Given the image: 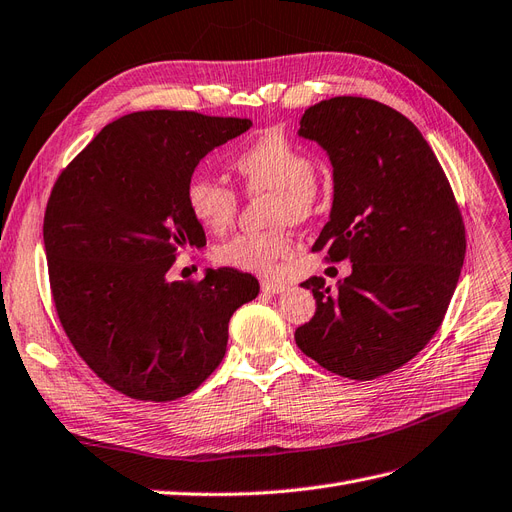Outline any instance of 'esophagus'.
Masks as SVG:
<instances>
[{"label":"esophagus","mask_w":512,"mask_h":512,"mask_svg":"<svg viewBox=\"0 0 512 512\" xmlns=\"http://www.w3.org/2000/svg\"><path fill=\"white\" fill-rule=\"evenodd\" d=\"M260 288H262V292H269V294H282V292L290 290L288 284H280V282H262Z\"/></svg>","instance_id":"obj_1"}]
</instances>
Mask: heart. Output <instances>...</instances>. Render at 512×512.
Masks as SVG:
<instances>
[{
	"mask_svg": "<svg viewBox=\"0 0 512 512\" xmlns=\"http://www.w3.org/2000/svg\"><path fill=\"white\" fill-rule=\"evenodd\" d=\"M230 166L250 194H271L265 232H243L213 247V258L226 267L250 273H273L292 250L284 222L301 224L316 211V160L282 132L271 130L232 156ZM185 205L192 218L211 232L226 230L237 215L239 198L220 179L194 175L185 188Z\"/></svg>",
	"mask_w": 512,
	"mask_h": 512,
	"instance_id": "b5f03b06",
	"label": "heart"
}]
</instances>
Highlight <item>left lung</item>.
Wrapping results in <instances>:
<instances>
[{"mask_svg":"<svg viewBox=\"0 0 512 512\" xmlns=\"http://www.w3.org/2000/svg\"><path fill=\"white\" fill-rule=\"evenodd\" d=\"M299 136L333 166V207L312 250L350 260L335 288L322 277L316 314L294 342L324 369L374 380L421 352L451 303L466 228L444 170L414 123L376 100L337 96L309 106Z\"/></svg>","mask_w":512,"mask_h":512,"instance_id":"obj_1","label":"left lung"}]
</instances>
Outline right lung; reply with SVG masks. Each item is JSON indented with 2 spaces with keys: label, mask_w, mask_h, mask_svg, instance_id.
I'll return each instance as SVG.
<instances>
[{
  "label": "right lung",
  "mask_w": 512,
  "mask_h": 512,
  "mask_svg": "<svg viewBox=\"0 0 512 512\" xmlns=\"http://www.w3.org/2000/svg\"><path fill=\"white\" fill-rule=\"evenodd\" d=\"M250 126L132 113L102 128L53 185L42 232L57 316L81 359L123 395L196 391L224 359L230 316L258 297L256 277L237 269L168 280L179 252L207 243L185 205L194 168Z\"/></svg>",
  "instance_id": "right-lung-1"
}]
</instances>
